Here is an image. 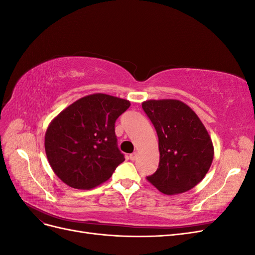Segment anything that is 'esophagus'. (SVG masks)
Masks as SVG:
<instances>
[{
    "label": "esophagus",
    "mask_w": 255,
    "mask_h": 255,
    "mask_svg": "<svg viewBox=\"0 0 255 255\" xmlns=\"http://www.w3.org/2000/svg\"><path fill=\"white\" fill-rule=\"evenodd\" d=\"M129 159L130 160H136L137 159V153H132V154H130Z\"/></svg>",
    "instance_id": "esophagus-1"
}]
</instances>
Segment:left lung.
I'll list each match as a JSON object with an SVG mask.
<instances>
[{
	"mask_svg": "<svg viewBox=\"0 0 255 255\" xmlns=\"http://www.w3.org/2000/svg\"><path fill=\"white\" fill-rule=\"evenodd\" d=\"M142 110L158 137L159 165L151 184L166 195L195 187L210 169L214 148L206 128L189 106L177 100H150Z\"/></svg>",
	"mask_w": 255,
	"mask_h": 255,
	"instance_id": "8db88e82",
	"label": "left lung"
}]
</instances>
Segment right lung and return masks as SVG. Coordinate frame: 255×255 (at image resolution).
<instances>
[{"instance_id":"right-lung-1","label":"right lung","mask_w":255,"mask_h":255,"mask_svg":"<svg viewBox=\"0 0 255 255\" xmlns=\"http://www.w3.org/2000/svg\"><path fill=\"white\" fill-rule=\"evenodd\" d=\"M130 103L104 94L84 97L49 126L44 148L53 171L70 187L89 189L109 180L125 155L118 148L116 120Z\"/></svg>"}]
</instances>
